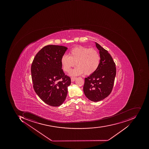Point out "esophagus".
Returning a JSON list of instances; mask_svg holds the SVG:
<instances>
[{
  "label": "esophagus",
  "mask_w": 149,
  "mask_h": 149,
  "mask_svg": "<svg viewBox=\"0 0 149 149\" xmlns=\"http://www.w3.org/2000/svg\"><path fill=\"white\" fill-rule=\"evenodd\" d=\"M76 79H77V77H71V81H74Z\"/></svg>",
  "instance_id": "34e87169"
}]
</instances>
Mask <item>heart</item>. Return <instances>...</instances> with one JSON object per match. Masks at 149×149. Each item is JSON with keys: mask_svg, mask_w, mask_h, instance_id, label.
I'll return each mask as SVG.
<instances>
[{"mask_svg": "<svg viewBox=\"0 0 149 149\" xmlns=\"http://www.w3.org/2000/svg\"><path fill=\"white\" fill-rule=\"evenodd\" d=\"M69 55H63L61 62L63 71L67 72H70L76 63L77 67L71 72L72 76L83 73L86 75H91L99 67L100 57L94 49L77 46L69 51Z\"/></svg>", "mask_w": 149, "mask_h": 149, "instance_id": "1", "label": "heart"}]
</instances>
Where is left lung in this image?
I'll use <instances>...</instances> for the list:
<instances>
[{"instance_id":"left-lung-1","label":"left lung","mask_w":149,"mask_h":149,"mask_svg":"<svg viewBox=\"0 0 149 149\" xmlns=\"http://www.w3.org/2000/svg\"><path fill=\"white\" fill-rule=\"evenodd\" d=\"M99 51L100 62L95 72L85 78L83 91L91 101L102 100L111 93L116 75V64L108 51L95 42Z\"/></svg>"}]
</instances>
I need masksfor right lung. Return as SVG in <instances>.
Wrapping results in <instances>:
<instances>
[{"label":"right lung","mask_w":149,"mask_h":149,"mask_svg":"<svg viewBox=\"0 0 149 149\" xmlns=\"http://www.w3.org/2000/svg\"><path fill=\"white\" fill-rule=\"evenodd\" d=\"M67 49L64 46H45L37 54L31 65L34 91L51 106L58 107L64 102L71 84V78L65 75L61 62Z\"/></svg>","instance_id":"right-lung-1"}]
</instances>
